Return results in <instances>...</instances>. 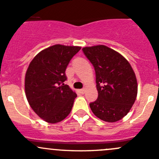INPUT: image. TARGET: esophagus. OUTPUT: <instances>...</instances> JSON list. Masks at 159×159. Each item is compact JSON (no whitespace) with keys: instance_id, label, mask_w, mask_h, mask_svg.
Listing matches in <instances>:
<instances>
[{"instance_id":"1","label":"esophagus","mask_w":159,"mask_h":159,"mask_svg":"<svg viewBox=\"0 0 159 159\" xmlns=\"http://www.w3.org/2000/svg\"><path fill=\"white\" fill-rule=\"evenodd\" d=\"M85 91H86L85 88H84V89H80V92L82 93V94H84V93L85 92Z\"/></svg>"}]
</instances>
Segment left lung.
Returning a JSON list of instances; mask_svg holds the SVG:
<instances>
[{
  "mask_svg": "<svg viewBox=\"0 0 159 159\" xmlns=\"http://www.w3.org/2000/svg\"><path fill=\"white\" fill-rule=\"evenodd\" d=\"M82 51L94 68L98 93L90 108L102 121H119L129 113L137 97V79L131 65L121 54L105 45L85 47Z\"/></svg>",
  "mask_w": 159,
  "mask_h": 159,
  "instance_id": "left-lung-1",
  "label": "left lung"
}]
</instances>
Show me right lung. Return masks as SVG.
Returning a JSON list of instances; mask_svg holds the SVG:
<instances>
[{
	"instance_id": "right-lung-1",
	"label": "right lung",
	"mask_w": 159,
	"mask_h": 159,
	"mask_svg": "<svg viewBox=\"0 0 159 159\" xmlns=\"http://www.w3.org/2000/svg\"><path fill=\"white\" fill-rule=\"evenodd\" d=\"M79 46L55 44L30 61L25 80V94L34 111L46 122L57 123L70 114L77 94L65 81V70Z\"/></svg>"
}]
</instances>
